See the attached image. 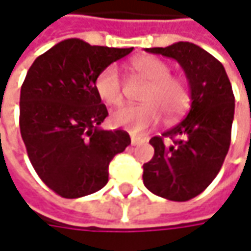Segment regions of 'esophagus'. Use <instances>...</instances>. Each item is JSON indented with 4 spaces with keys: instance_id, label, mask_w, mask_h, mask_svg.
Segmentation results:
<instances>
[{
    "instance_id": "obj_1",
    "label": "esophagus",
    "mask_w": 251,
    "mask_h": 251,
    "mask_svg": "<svg viewBox=\"0 0 251 251\" xmlns=\"http://www.w3.org/2000/svg\"><path fill=\"white\" fill-rule=\"evenodd\" d=\"M142 142H145V139H144V138L130 136V144H132V145H138V144H142Z\"/></svg>"
}]
</instances>
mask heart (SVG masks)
<instances>
[{
	"instance_id": "obj_1",
	"label": "heart",
	"mask_w": 251,
	"mask_h": 251,
	"mask_svg": "<svg viewBox=\"0 0 251 251\" xmlns=\"http://www.w3.org/2000/svg\"><path fill=\"white\" fill-rule=\"evenodd\" d=\"M130 70L148 81L141 94L142 104L127 106L112 116L116 126L125 127L130 133H141L161 121V113L167 119L181 116L190 106V88L187 81L180 75L170 74V65L152 55L138 56L130 62ZM99 99L110 106L118 107L124 101V90L119 71L115 65L106 67L94 81Z\"/></svg>"
}]
</instances>
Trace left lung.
I'll list each match as a JSON object with an SVG mask.
<instances>
[{
	"instance_id": "8db88e82",
	"label": "left lung",
	"mask_w": 251,
	"mask_h": 251,
	"mask_svg": "<svg viewBox=\"0 0 251 251\" xmlns=\"http://www.w3.org/2000/svg\"><path fill=\"white\" fill-rule=\"evenodd\" d=\"M145 50L180 64L192 104L180 124L151 138L154 157L144 164V184L164 199L190 201L212 183L226 160L235 107L231 82L223 64L190 42ZM164 137L171 142L164 143Z\"/></svg>"
}]
</instances>
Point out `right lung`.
Returning a JSON list of instances; mask_svg holds the SVG:
<instances>
[{
  "label": "right lung",
  "instance_id": "1",
  "mask_svg": "<svg viewBox=\"0 0 251 251\" xmlns=\"http://www.w3.org/2000/svg\"><path fill=\"white\" fill-rule=\"evenodd\" d=\"M132 49L67 39L36 58L27 71L20 93L22 138L36 173L62 198L104 187L110 161L130 144L125 130L99 127L109 113L94 81Z\"/></svg>",
  "mask_w": 251,
  "mask_h": 251
}]
</instances>
